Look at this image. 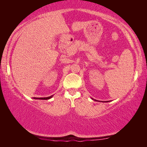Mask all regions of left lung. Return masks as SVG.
I'll return each instance as SVG.
<instances>
[{"instance_id": "obj_1", "label": "left lung", "mask_w": 147, "mask_h": 147, "mask_svg": "<svg viewBox=\"0 0 147 147\" xmlns=\"http://www.w3.org/2000/svg\"><path fill=\"white\" fill-rule=\"evenodd\" d=\"M95 100V101H97L96 100ZM99 102H100V101H99ZM106 102H107V101H106ZM108 102H109V101H108Z\"/></svg>"}]
</instances>
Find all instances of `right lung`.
<instances>
[{"label":"right lung","mask_w":147,"mask_h":147,"mask_svg":"<svg viewBox=\"0 0 147 147\" xmlns=\"http://www.w3.org/2000/svg\"><path fill=\"white\" fill-rule=\"evenodd\" d=\"M53 95H52L51 96H48V97H44V98H36V97H34V99H41V100H48V99L51 98L52 97H53Z\"/></svg>","instance_id":"1"}]
</instances>
